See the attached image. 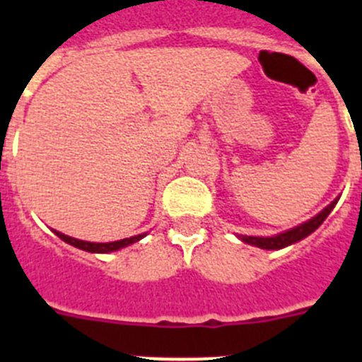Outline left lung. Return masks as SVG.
I'll list each match as a JSON object with an SVG mask.
<instances>
[{
    "label": "left lung",
    "instance_id": "8db88e82",
    "mask_svg": "<svg viewBox=\"0 0 362 362\" xmlns=\"http://www.w3.org/2000/svg\"><path fill=\"white\" fill-rule=\"evenodd\" d=\"M339 199L332 201L328 206H326L322 212H319L317 216L312 217L310 221H306V223H303V225L296 226V228H290L286 230V232L283 233H277V235H272V238H254V235H239V239L245 243H248V245H254V246H259V248H263V250H281V248H284V246H290L293 245V243L300 241V239H305L306 235H310L312 232H315V230L319 228V226L322 225V221L328 217V214L334 210V206L337 204Z\"/></svg>",
    "mask_w": 362,
    "mask_h": 362
}]
</instances>
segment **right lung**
<instances>
[{
    "instance_id": "1",
    "label": "right lung",
    "mask_w": 362,
    "mask_h": 362,
    "mask_svg": "<svg viewBox=\"0 0 362 362\" xmlns=\"http://www.w3.org/2000/svg\"><path fill=\"white\" fill-rule=\"evenodd\" d=\"M54 233H56L59 239H63L65 243H69V245L76 246V248H81V250H85V252H92V254H108V252H116V250H119V248H124V246H129V245H132V243L139 241V239H143L146 235V233H139V235L121 239V241L88 243V241H81V239L69 238V235H65V233H62V232H57V230H54Z\"/></svg>"
}]
</instances>
